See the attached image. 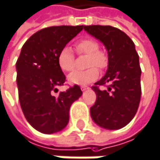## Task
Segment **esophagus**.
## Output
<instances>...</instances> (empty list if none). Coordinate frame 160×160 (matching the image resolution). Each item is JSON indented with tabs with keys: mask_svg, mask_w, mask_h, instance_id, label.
<instances>
[{
	"mask_svg": "<svg viewBox=\"0 0 160 160\" xmlns=\"http://www.w3.org/2000/svg\"><path fill=\"white\" fill-rule=\"evenodd\" d=\"M89 87L88 86H86V85H82L81 86V89H82V91H85V90H87Z\"/></svg>",
	"mask_w": 160,
	"mask_h": 160,
	"instance_id": "obj_1",
	"label": "esophagus"
}]
</instances>
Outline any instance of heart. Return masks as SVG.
I'll return each instance as SVG.
<instances>
[{
    "label": "heart",
    "mask_w": 160,
    "mask_h": 160,
    "mask_svg": "<svg viewBox=\"0 0 160 160\" xmlns=\"http://www.w3.org/2000/svg\"><path fill=\"white\" fill-rule=\"evenodd\" d=\"M76 51L78 54L88 55L87 68L82 71H74L68 76V82L71 84H87L98 78L100 70L108 67L109 58L105 51L99 49V44L91 37H85L75 43ZM57 62L59 67L64 72H70L75 67V55L69 47H62L58 53Z\"/></svg>",
    "instance_id": "b5f03b06"
}]
</instances>
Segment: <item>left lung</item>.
I'll list each match as a JSON object with an SVG mask.
<instances>
[{
    "label": "left lung",
    "mask_w": 160,
    "mask_h": 160,
    "mask_svg": "<svg viewBox=\"0 0 160 160\" xmlns=\"http://www.w3.org/2000/svg\"><path fill=\"white\" fill-rule=\"evenodd\" d=\"M83 28L105 45L109 56L107 73L92 87L97 94L90 109L92 119L103 128H122L133 119L141 100L142 70L135 45L127 33L112 26ZM99 86L108 89L100 90Z\"/></svg>",
    "instance_id": "8db88e82"
}]
</instances>
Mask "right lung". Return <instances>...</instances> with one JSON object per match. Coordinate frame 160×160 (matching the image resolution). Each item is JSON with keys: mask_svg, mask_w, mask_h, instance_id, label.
<instances>
[{"mask_svg": "<svg viewBox=\"0 0 160 160\" xmlns=\"http://www.w3.org/2000/svg\"><path fill=\"white\" fill-rule=\"evenodd\" d=\"M82 29L83 25L44 28L33 33L21 48L16 63L18 99L26 120L42 133L63 129L69 121L71 104L82 95L75 84L54 96L65 82L57 62L59 50Z\"/></svg>", "mask_w": 160, "mask_h": 160, "instance_id": "1", "label": "right lung"}]
</instances>
